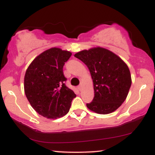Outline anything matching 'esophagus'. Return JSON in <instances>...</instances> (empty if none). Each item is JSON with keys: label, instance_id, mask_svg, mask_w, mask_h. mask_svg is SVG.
Listing matches in <instances>:
<instances>
[{"label": "esophagus", "instance_id": "34e87169", "mask_svg": "<svg viewBox=\"0 0 155 155\" xmlns=\"http://www.w3.org/2000/svg\"><path fill=\"white\" fill-rule=\"evenodd\" d=\"M78 89H79V91H81V90H82V86H81V85H79V86L78 87Z\"/></svg>", "mask_w": 155, "mask_h": 155}]
</instances>
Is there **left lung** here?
Wrapping results in <instances>:
<instances>
[{"label": "left lung", "mask_w": 155, "mask_h": 155, "mask_svg": "<svg viewBox=\"0 0 155 155\" xmlns=\"http://www.w3.org/2000/svg\"><path fill=\"white\" fill-rule=\"evenodd\" d=\"M74 57L87 66L93 82L94 98L87 107L99 114L116 111L125 101L132 83L127 64L118 55L100 47L80 51Z\"/></svg>", "instance_id": "left-lung-1"}]
</instances>
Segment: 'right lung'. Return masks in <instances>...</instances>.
Returning <instances> with one entry per match:
<instances>
[{
    "label": "right lung",
    "instance_id": "add662e5",
    "mask_svg": "<svg viewBox=\"0 0 155 155\" xmlns=\"http://www.w3.org/2000/svg\"><path fill=\"white\" fill-rule=\"evenodd\" d=\"M72 53L52 47L35 58L27 68L24 78L25 93L30 104L47 119L65 116L76 95L64 84V64Z\"/></svg>",
    "mask_w": 155,
    "mask_h": 155
}]
</instances>
